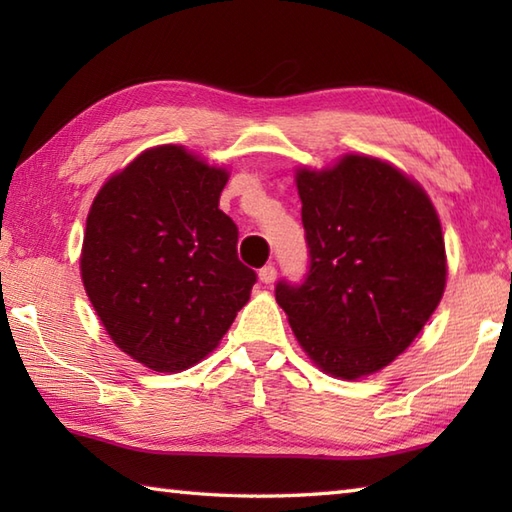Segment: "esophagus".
Instances as JSON below:
<instances>
[{"label": "esophagus", "mask_w": 512, "mask_h": 512, "mask_svg": "<svg viewBox=\"0 0 512 512\" xmlns=\"http://www.w3.org/2000/svg\"><path fill=\"white\" fill-rule=\"evenodd\" d=\"M275 279H277V268L273 264L259 268V281H262V284H273Z\"/></svg>", "instance_id": "1"}]
</instances>
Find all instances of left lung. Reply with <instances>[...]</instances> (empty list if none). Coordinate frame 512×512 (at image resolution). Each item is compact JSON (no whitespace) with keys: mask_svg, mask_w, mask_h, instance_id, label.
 Listing matches in <instances>:
<instances>
[{"mask_svg":"<svg viewBox=\"0 0 512 512\" xmlns=\"http://www.w3.org/2000/svg\"><path fill=\"white\" fill-rule=\"evenodd\" d=\"M297 189L310 264L301 284L279 281L277 303L325 374H374L407 350L442 299L438 213L418 182L369 156L299 169Z\"/></svg>","mask_w":512,"mask_h":512,"instance_id":"1","label":"left lung"}]
</instances>
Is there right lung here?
I'll return each instance as SVG.
<instances>
[{"instance_id":"obj_1","label":"right lung","mask_w":512,"mask_h":512,"mask_svg":"<svg viewBox=\"0 0 512 512\" xmlns=\"http://www.w3.org/2000/svg\"><path fill=\"white\" fill-rule=\"evenodd\" d=\"M224 169L180 145L147 149L96 193L81 277L112 341L154 372L209 354L246 306L257 275L220 211Z\"/></svg>"}]
</instances>
